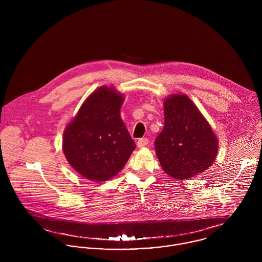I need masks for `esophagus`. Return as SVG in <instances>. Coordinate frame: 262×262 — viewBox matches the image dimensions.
Instances as JSON below:
<instances>
[{"label": "esophagus", "instance_id": "34e87169", "mask_svg": "<svg viewBox=\"0 0 262 262\" xmlns=\"http://www.w3.org/2000/svg\"><path fill=\"white\" fill-rule=\"evenodd\" d=\"M148 139L147 138H141V139H139L138 141H137V146L139 147V148H141V147H144V146H146L147 144H148Z\"/></svg>", "mask_w": 262, "mask_h": 262}]
</instances>
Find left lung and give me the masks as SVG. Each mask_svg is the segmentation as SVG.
I'll use <instances>...</instances> for the list:
<instances>
[{
  "label": "left lung",
  "mask_w": 262,
  "mask_h": 262,
  "mask_svg": "<svg viewBox=\"0 0 262 262\" xmlns=\"http://www.w3.org/2000/svg\"><path fill=\"white\" fill-rule=\"evenodd\" d=\"M162 169L186 180L208 169L218 153V139L210 124L186 95L164 101V127L154 141Z\"/></svg>",
  "instance_id": "8db88e82"
}]
</instances>
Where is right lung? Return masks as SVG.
I'll use <instances>...</instances> for the list:
<instances>
[{"label": "right lung", "instance_id": "obj_1", "mask_svg": "<svg viewBox=\"0 0 262 262\" xmlns=\"http://www.w3.org/2000/svg\"><path fill=\"white\" fill-rule=\"evenodd\" d=\"M123 102L114 88L101 86L84 101L64 130V155L75 171L90 181L112 179L136 148L121 119Z\"/></svg>", "mask_w": 262, "mask_h": 262}]
</instances>
